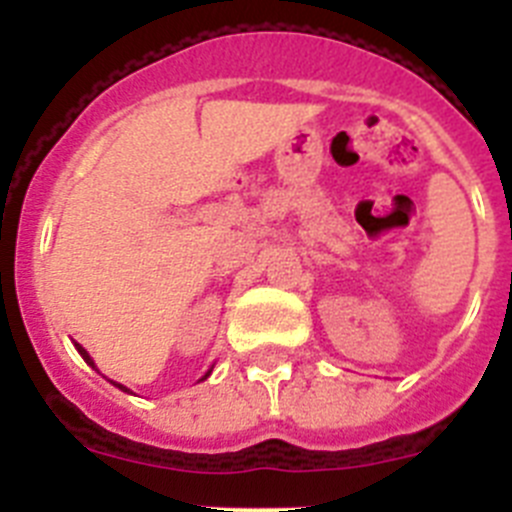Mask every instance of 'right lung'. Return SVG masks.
I'll use <instances>...</instances> for the list:
<instances>
[{"label": "right lung", "instance_id": "1", "mask_svg": "<svg viewBox=\"0 0 512 512\" xmlns=\"http://www.w3.org/2000/svg\"><path fill=\"white\" fill-rule=\"evenodd\" d=\"M74 346H76V351H79V354H81V359L87 361V364H89V366H92V369H97V366H94V361H92V356H89V354H87V348L81 346V343H74ZM210 372H212V369H210ZM210 372H207V374H205V377H202V379H207V377H210ZM110 382H112V379H110ZM112 384H115V387H120V390H122V392H130V390H128V387H122V384H117V382H112Z\"/></svg>", "mask_w": 512, "mask_h": 512}]
</instances>
